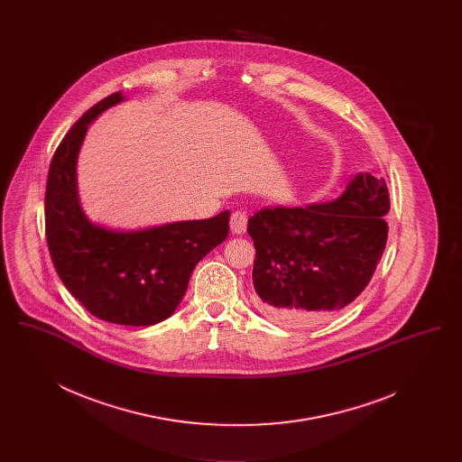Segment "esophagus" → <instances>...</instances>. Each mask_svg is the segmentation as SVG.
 I'll use <instances>...</instances> for the list:
<instances>
[{
	"mask_svg": "<svg viewBox=\"0 0 462 462\" xmlns=\"http://www.w3.org/2000/svg\"><path fill=\"white\" fill-rule=\"evenodd\" d=\"M245 228H247V215H245V211H236V213H232V217H230V230L234 232V234H237V236H242V234H245Z\"/></svg>",
	"mask_w": 462,
	"mask_h": 462,
	"instance_id": "esophagus-1",
	"label": "esophagus"
}]
</instances>
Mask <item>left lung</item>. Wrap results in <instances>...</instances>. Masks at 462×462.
<instances>
[{
  "mask_svg": "<svg viewBox=\"0 0 462 462\" xmlns=\"http://www.w3.org/2000/svg\"><path fill=\"white\" fill-rule=\"evenodd\" d=\"M388 211L384 178L358 173L336 200L254 213L247 234L256 247V310L286 328L337 315L373 279L388 239Z\"/></svg>",
  "mask_w": 462,
  "mask_h": 462,
  "instance_id": "obj_1",
  "label": "left lung"
}]
</instances>
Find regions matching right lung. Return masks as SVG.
<instances>
[{
  "instance_id": "1",
  "label": "right lung",
  "mask_w": 462,
  "mask_h": 462,
  "mask_svg": "<svg viewBox=\"0 0 462 462\" xmlns=\"http://www.w3.org/2000/svg\"><path fill=\"white\" fill-rule=\"evenodd\" d=\"M123 100L121 91L100 100L62 138L48 171L44 230L60 281L91 315L147 328L175 311L196 264L226 239L230 213L132 232L98 226L85 217L78 198V154L89 123Z\"/></svg>"
}]
</instances>
